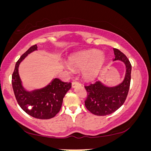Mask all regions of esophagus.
Wrapping results in <instances>:
<instances>
[{
    "mask_svg": "<svg viewBox=\"0 0 151 151\" xmlns=\"http://www.w3.org/2000/svg\"><path fill=\"white\" fill-rule=\"evenodd\" d=\"M80 82H78V81H76V80H74V81L72 82V87H75L76 86H79L80 85Z\"/></svg>",
    "mask_w": 151,
    "mask_h": 151,
    "instance_id": "esophagus-1",
    "label": "esophagus"
}]
</instances>
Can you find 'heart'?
I'll return each mask as SVG.
<instances>
[{
    "mask_svg": "<svg viewBox=\"0 0 151 151\" xmlns=\"http://www.w3.org/2000/svg\"><path fill=\"white\" fill-rule=\"evenodd\" d=\"M69 63L74 69H84L83 77L88 80H92L98 77L104 70L106 58L104 53L96 49H93L81 51L72 55L69 59ZM70 66L66 65L68 69L72 70Z\"/></svg>",
    "mask_w": 151,
    "mask_h": 151,
    "instance_id": "1",
    "label": "heart"
}]
</instances>
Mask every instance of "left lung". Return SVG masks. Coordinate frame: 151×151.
I'll use <instances>...</instances> for the list:
<instances>
[{
	"instance_id": "8db88e82",
	"label": "left lung",
	"mask_w": 151,
	"mask_h": 151,
	"mask_svg": "<svg viewBox=\"0 0 151 151\" xmlns=\"http://www.w3.org/2000/svg\"><path fill=\"white\" fill-rule=\"evenodd\" d=\"M113 51L114 60L122 61L126 65L127 71L124 81L113 87L104 86L99 81L84 86L87 92V97L84 101L86 108L93 114L100 116L111 114L124 103L131 84V63L119 49L113 48Z\"/></svg>"
}]
</instances>
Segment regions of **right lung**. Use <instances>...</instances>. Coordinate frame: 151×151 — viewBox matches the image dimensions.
I'll return each instance as SVG.
<instances>
[{"instance_id":"add662e5","label":"right lung","mask_w":151,"mask_h":151,"mask_svg":"<svg viewBox=\"0 0 151 151\" xmlns=\"http://www.w3.org/2000/svg\"><path fill=\"white\" fill-rule=\"evenodd\" d=\"M37 48L36 45H33L16 62L12 78V87L18 104L24 112L35 118L48 119L55 117L60 110L64 97L71 88V83L54 78L50 84L40 89L30 92L24 89L18 74V67L27 55Z\"/></svg>"}]
</instances>
